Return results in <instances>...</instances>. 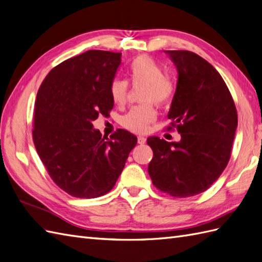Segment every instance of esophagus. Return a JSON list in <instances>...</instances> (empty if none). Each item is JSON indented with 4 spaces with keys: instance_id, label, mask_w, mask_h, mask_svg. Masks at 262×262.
I'll return each mask as SVG.
<instances>
[{
    "instance_id": "obj_1",
    "label": "esophagus",
    "mask_w": 262,
    "mask_h": 262,
    "mask_svg": "<svg viewBox=\"0 0 262 262\" xmlns=\"http://www.w3.org/2000/svg\"><path fill=\"white\" fill-rule=\"evenodd\" d=\"M146 142V138L142 137V136H139L138 137V143L139 144H144Z\"/></svg>"
}]
</instances>
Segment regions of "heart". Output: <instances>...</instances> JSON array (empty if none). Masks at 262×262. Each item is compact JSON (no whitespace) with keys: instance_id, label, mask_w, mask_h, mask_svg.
<instances>
[{"instance_id":"1","label":"heart","mask_w":262,"mask_h":262,"mask_svg":"<svg viewBox=\"0 0 262 262\" xmlns=\"http://www.w3.org/2000/svg\"><path fill=\"white\" fill-rule=\"evenodd\" d=\"M132 85H143L142 100L155 102L158 105L165 104L174 91L173 82L168 75L163 74V68L148 55H140L127 67ZM113 102L118 105L125 103L127 98V83L123 80H114L110 86ZM157 119V111L152 103L137 105L122 118V124L127 130L143 133Z\"/></svg>"}]
</instances>
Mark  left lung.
<instances>
[{
	"label": "left lung",
	"instance_id": "8db88e82",
	"mask_svg": "<svg viewBox=\"0 0 262 262\" xmlns=\"http://www.w3.org/2000/svg\"><path fill=\"white\" fill-rule=\"evenodd\" d=\"M165 53L178 71L168 118L181 140L148 138L153 151L148 171L159 190L187 198L206 191L227 167L238 116L225 81L208 61L190 51Z\"/></svg>",
	"mask_w": 262,
	"mask_h": 262
}]
</instances>
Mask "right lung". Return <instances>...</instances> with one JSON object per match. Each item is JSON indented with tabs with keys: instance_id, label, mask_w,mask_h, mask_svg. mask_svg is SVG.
<instances>
[{
	"instance_id": "add662e5",
	"label": "right lung",
	"mask_w": 262,
	"mask_h": 262,
	"mask_svg": "<svg viewBox=\"0 0 262 262\" xmlns=\"http://www.w3.org/2000/svg\"><path fill=\"white\" fill-rule=\"evenodd\" d=\"M121 53L90 50L53 68L34 107L33 141L52 180L76 198L109 192L138 139L120 129L102 137L92 122L114 105L111 83Z\"/></svg>"
}]
</instances>
